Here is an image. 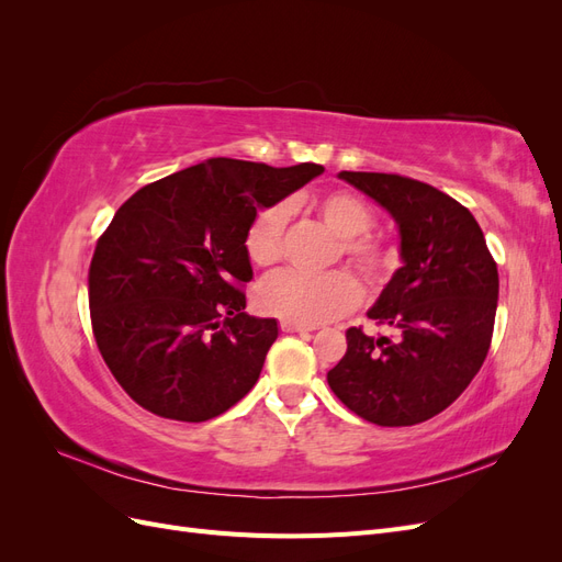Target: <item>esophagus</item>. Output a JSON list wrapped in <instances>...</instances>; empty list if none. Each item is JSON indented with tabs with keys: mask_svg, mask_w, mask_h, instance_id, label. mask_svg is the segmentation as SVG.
Listing matches in <instances>:
<instances>
[{
	"mask_svg": "<svg viewBox=\"0 0 562 562\" xmlns=\"http://www.w3.org/2000/svg\"><path fill=\"white\" fill-rule=\"evenodd\" d=\"M281 330H283V333H310V330H314V326H302V323L283 318V321H281Z\"/></svg>",
	"mask_w": 562,
	"mask_h": 562,
	"instance_id": "obj_1",
	"label": "esophagus"
}]
</instances>
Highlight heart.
Returning a JSON list of instances; mask_svg holds the SVG:
<instances>
[{"mask_svg": "<svg viewBox=\"0 0 562 562\" xmlns=\"http://www.w3.org/2000/svg\"><path fill=\"white\" fill-rule=\"evenodd\" d=\"M314 211L339 236V252L361 271L368 281H380L389 265V250L366 232L372 227V213L366 203L345 190H333L314 199ZM288 206L269 203L255 213L246 229V252L252 265L271 267L281 258ZM361 302V283L347 269H335L323 277H304L281 271L267 279L258 291L262 312L302 326H318L347 314Z\"/></svg>", "mask_w": 562, "mask_h": 562, "instance_id": "obj_1", "label": "heart"}]
</instances>
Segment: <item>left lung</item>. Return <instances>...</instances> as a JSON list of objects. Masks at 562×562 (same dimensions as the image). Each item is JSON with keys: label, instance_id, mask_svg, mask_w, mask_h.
Wrapping results in <instances>:
<instances>
[{"label": "left lung", "instance_id": "1", "mask_svg": "<svg viewBox=\"0 0 562 562\" xmlns=\"http://www.w3.org/2000/svg\"><path fill=\"white\" fill-rule=\"evenodd\" d=\"M398 227L401 267L368 310L394 339L347 330L328 384L351 413L413 427L459 398L481 370L495 326L499 274L483 229L436 187L391 173H337Z\"/></svg>", "mask_w": 562, "mask_h": 562}]
</instances>
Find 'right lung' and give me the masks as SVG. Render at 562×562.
<instances>
[{"label":"right lung","mask_w":562,"mask_h":562,"mask_svg":"<svg viewBox=\"0 0 562 562\" xmlns=\"http://www.w3.org/2000/svg\"><path fill=\"white\" fill-rule=\"evenodd\" d=\"M321 173L318 164L206 159L114 213L89 269L91 323L114 380L145 411L206 422L258 382L279 326L244 312L246 229Z\"/></svg>","instance_id":"right-lung-1"}]
</instances>
